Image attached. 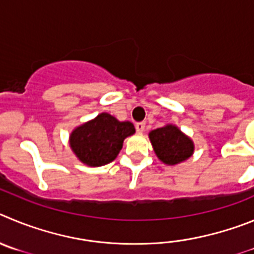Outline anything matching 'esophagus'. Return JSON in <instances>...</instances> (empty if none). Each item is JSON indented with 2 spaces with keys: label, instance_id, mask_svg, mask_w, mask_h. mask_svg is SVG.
I'll return each mask as SVG.
<instances>
[{
  "label": "esophagus",
  "instance_id": "esophagus-1",
  "mask_svg": "<svg viewBox=\"0 0 254 254\" xmlns=\"http://www.w3.org/2000/svg\"><path fill=\"white\" fill-rule=\"evenodd\" d=\"M135 129H136V131H138V132H143L144 129H145V123H143V122L136 123Z\"/></svg>",
  "mask_w": 254,
  "mask_h": 254
}]
</instances>
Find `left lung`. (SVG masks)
Segmentation results:
<instances>
[{
  "instance_id": "obj_1",
  "label": "left lung",
  "mask_w": 254,
  "mask_h": 254,
  "mask_svg": "<svg viewBox=\"0 0 254 254\" xmlns=\"http://www.w3.org/2000/svg\"><path fill=\"white\" fill-rule=\"evenodd\" d=\"M149 139L157 157L168 166H175L189 159L195 149L193 141L177 127L171 124L152 130Z\"/></svg>"
}]
</instances>
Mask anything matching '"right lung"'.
<instances>
[{
  "label": "right lung",
  "instance_id": "obj_1",
  "mask_svg": "<svg viewBox=\"0 0 254 254\" xmlns=\"http://www.w3.org/2000/svg\"><path fill=\"white\" fill-rule=\"evenodd\" d=\"M134 132L135 127L130 122H119L110 114L102 113L73 130L69 145L82 163L100 167L113 162L122 150L124 139Z\"/></svg>",
  "mask_w": 254,
  "mask_h": 254
}]
</instances>
